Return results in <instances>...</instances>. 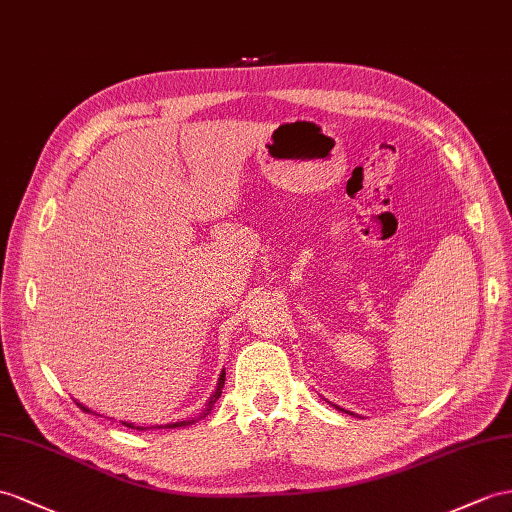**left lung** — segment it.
<instances>
[{
	"instance_id": "obj_1",
	"label": "left lung",
	"mask_w": 512,
	"mask_h": 512,
	"mask_svg": "<svg viewBox=\"0 0 512 512\" xmlns=\"http://www.w3.org/2000/svg\"><path fill=\"white\" fill-rule=\"evenodd\" d=\"M336 408H339V406H336ZM341 410H343V408H341Z\"/></svg>"
}]
</instances>
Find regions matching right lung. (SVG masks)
I'll list each match as a JSON object with an SVG mask.
<instances>
[{"instance_id":"1","label":"right lung","mask_w":512,"mask_h":512,"mask_svg":"<svg viewBox=\"0 0 512 512\" xmlns=\"http://www.w3.org/2000/svg\"><path fill=\"white\" fill-rule=\"evenodd\" d=\"M223 380H226V373H221V378H219V384H217V391H215V395L210 397V402H208V408L204 410V417L210 413V410H213V406H215V402L219 400L221 397V389H223ZM82 410H86V413H89V408H84V406H80ZM191 421H178V423H171V426H167V428H182V426H189ZM123 426H128V428H134L132 423H123Z\"/></svg>"}]
</instances>
